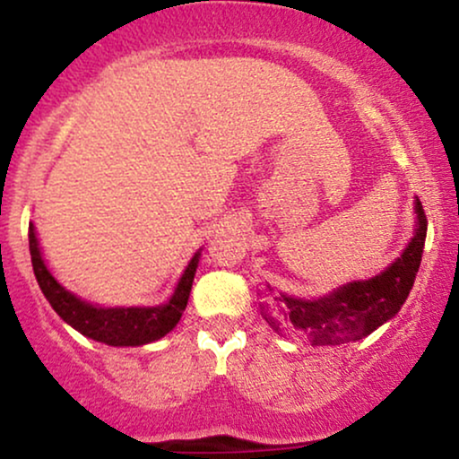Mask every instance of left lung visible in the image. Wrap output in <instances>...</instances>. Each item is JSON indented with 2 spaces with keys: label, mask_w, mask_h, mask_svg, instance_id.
I'll return each instance as SVG.
<instances>
[{
  "label": "left lung",
  "mask_w": 459,
  "mask_h": 459,
  "mask_svg": "<svg viewBox=\"0 0 459 459\" xmlns=\"http://www.w3.org/2000/svg\"><path fill=\"white\" fill-rule=\"evenodd\" d=\"M416 220L419 229L410 246L380 276L350 282L319 299L276 296L267 284L261 302L263 319L281 336H293L310 345H343L371 334L402 308L414 284L428 235V218L419 198Z\"/></svg>",
  "instance_id": "1"
}]
</instances>
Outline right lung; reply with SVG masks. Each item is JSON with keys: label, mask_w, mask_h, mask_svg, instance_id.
<instances>
[{"label": "right lung", "mask_w": 459, "mask_h": 459, "mask_svg": "<svg viewBox=\"0 0 459 459\" xmlns=\"http://www.w3.org/2000/svg\"><path fill=\"white\" fill-rule=\"evenodd\" d=\"M30 237V255H31V265H34L36 281H39L40 289H43L45 298L49 299V304L54 310L66 321L68 325H73L77 332H82L83 336L94 341H101L105 345H144L151 341L161 339L163 334H168L181 319L183 310L187 307L189 291H192L194 273H196L198 256L194 255V259L189 261L186 273L181 276V281L177 284L175 296L170 298V302L163 304V307L155 308H97L92 304L83 302L68 293L60 282L51 276L49 270L45 267L43 256H40L39 241H36L34 226L30 224L28 230Z\"/></svg>", "instance_id": "1"}]
</instances>
